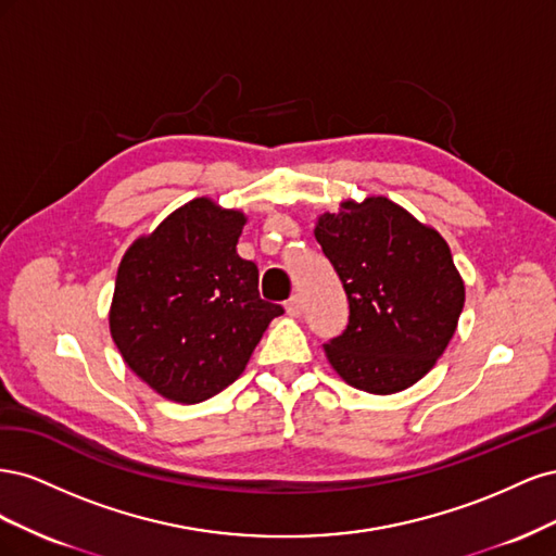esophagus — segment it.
Wrapping results in <instances>:
<instances>
[{
  "instance_id": "obj_1",
  "label": "esophagus",
  "mask_w": 556,
  "mask_h": 556,
  "mask_svg": "<svg viewBox=\"0 0 556 556\" xmlns=\"http://www.w3.org/2000/svg\"><path fill=\"white\" fill-rule=\"evenodd\" d=\"M285 311H288V315H292V317H299L301 311H304V304H301L299 296H290L288 301H285Z\"/></svg>"
}]
</instances>
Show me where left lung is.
<instances>
[{"instance_id":"obj_1","label":"left lung","mask_w":556,"mask_h":556,"mask_svg":"<svg viewBox=\"0 0 556 556\" xmlns=\"http://www.w3.org/2000/svg\"><path fill=\"white\" fill-rule=\"evenodd\" d=\"M315 239L350 304L345 331L325 343L333 371L368 394L425 378L466 299L445 239L387 197L343 201L339 213L317 217Z\"/></svg>"}]
</instances>
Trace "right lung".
Wrapping results in <instances>:
<instances>
[{"label": "right lung", "mask_w": 556, "mask_h": 556, "mask_svg": "<svg viewBox=\"0 0 556 556\" xmlns=\"http://www.w3.org/2000/svg\"><path fill=\"white\" fill-rule=\"evenodd\" d=\"M241 211L199 197L134 241L117 266L111 336L125 364L176 403L237 380L282 306L260 299L255 262L239 257Z\"/></svg>", "instance_id": "1"}]
</instances>
